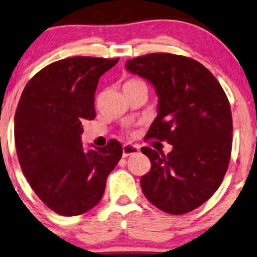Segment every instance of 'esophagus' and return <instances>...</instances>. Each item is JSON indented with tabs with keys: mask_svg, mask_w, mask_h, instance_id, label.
I'll use <instances>...</instances> for the list:
<instances>
[{
	"mask_svg": "<svg viewBox=\"0 0 257 257\" xmlns=\"http://www.w3.org/2000/svg\"><path fill=\"white\" fill-rule=\"evenodd\" d=\"M140 148L139 146L134 145H124L123 146V157H128L131 155H135V154H139Z\"/></svg>",
	"mask_w": 257,
	"mask_h": 257,
	"instance_id": "1",
	"label": "esophagus"
}]
</instances>
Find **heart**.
<instances>
[{
	"label": "heart",
	"mask_w": 257,
	"mask_h": 257,
	"mask_svg": "<svg viewBox=\"0 0 257 257\" xmlns=\"http://www.w3.org/2000/svg\"><path fill=\"white\" fill-rule=\"evenodd\" d=\"M141 84H146L145 82L142 80H140V78H131V80H128L124 83V89L126 88H132V87H136V85H141Z\"/></svg>",
	"instance_id": "b5f03b06"
}]
</instances>
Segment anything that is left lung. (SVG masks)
Masks as SVG:
<instances>
[{
	"label": "left lung",
	"mask_w": 257,
	"mask_h": 257,
	"mask_svg": "<svg viewBox=\"0 0 257 257\" xmlns=\"http://www.w3.org/2000/svg\"><path fill=\"white\" fill-rule=\"evenodd\" d=\"M129 73L146 78L159 96L148 139L173 150L143 147L152 162L141 177L145 196L159 209L182 215L213 196L228 169L232 142L230 104L221 84L200 62L167 53L128 60Z\"/></svg>",
	"instance_id": "1"
}]
</instances>
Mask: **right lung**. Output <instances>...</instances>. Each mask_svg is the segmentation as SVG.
Wrapping results in <instances>:
<instances>
[{
    "mask_svg": "<svg viewBox=\"0 0 257 257\" xmlns=\"http://www.w3.org/2000/svg\"><path fill=\"white\" fill-rule=\"evenodd\" d=\"M117 62L89 56L56 61L27 83L20 98L14 119L20 166L42 202L62 216L96 206L122 157L116 140L88 152L81 141L82 123L96 115L98 80Z\"/></svg>",
    "mask_w": 257,
    "mask_h": 257,
    "instance_id": "obj_1",
    "label": "right lung"
}]
</instances>
